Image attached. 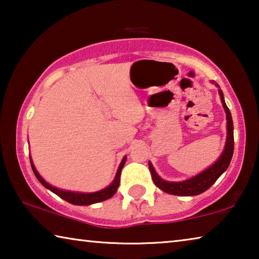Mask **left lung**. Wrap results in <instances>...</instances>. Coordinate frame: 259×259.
I'll use <instances>...</instances> for the list:
<instances>
[{
  "instance_id": "obj_1",
  "label": "left lung",
  "mask_w": 259,
  "mask_h": 259,
  "mask_svg": "<svg viewBox=\"0 0 259 259\" xmlns=\"http://www.w3.org/2000/svg\"><path fill=\"white\" fill-rule=\"evenodd\" d=\"M214 83V81H212ZM218 88V93L221 96V100L223 104V107L225 109L226 113V120H227V136H226V143L225 148L223 151L222 155L219 159L214 162L212 165H210L208 169H205L204 171L200 172L196 176L192 177L190 179L183 182H166L164 179H162L159 175L155 172L154 168H153L152 163L150 162L148 166H150V171L152 174V179L154 182L155 185L168 194L172 195H181V196H193V195H199L201 193H203L208 190L209 187H211L214 182L221 177V175L229 168L231 163L232 156H233V150H234V135H233V121H232V115L229 107L226 106L224 95L221 90L217 83L216 84Z\"/></svg>"
}]
</instances>
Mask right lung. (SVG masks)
<instances>
[{
	"label": "right lung",
	"instance_id": "right-lung-1",
	"mask_svg": "<svg viewBox=\"0 0 259 259\" xmlns=\"http://www.w3.org/2000/svg\"><path fill=\"white\" fill-rule=\"evenodd\" d=\"M30 160V164H32V169H33V172L35 176H36L37 181L40 182L43 186L48 190H50L51 192H54L55 194H57L59 196V198L64 199L65 201H67V202L72 203V204H76V205H89V204H93V203H98V202H102V201L107 200L109 198H112V196L115 194L116 191H117V187L120 185V176H121V170L123 168V165L125 163V160H126V156H124L123 159H122L121 163L119 165V169H117V172L115 175V178H114L113 183L111 185L107 186L106 188H104L102 191H98V192H94V193H78V192H71V191H64V190H59V188L51 186L50 184H48L45 179H43L40 174L37 172V170L35 169V166L32 162V159L29 157Z\"/></svg>",
	"mask_w": 259,
	"mask_h": 259
}]
</instances>
